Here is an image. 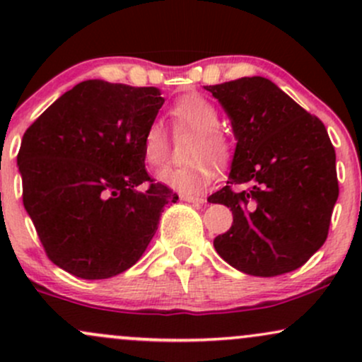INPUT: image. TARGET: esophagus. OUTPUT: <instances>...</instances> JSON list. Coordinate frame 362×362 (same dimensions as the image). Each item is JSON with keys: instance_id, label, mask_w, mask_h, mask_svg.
<instances>
[{"instance_id": "obj_1", "label": "esophagus", "mask_w": 362, "mask_h": 362, "mask_svg": "<svg viewBox=\"0 0 362 362\" xmlns=\"http://www.w3.org/2000/svg\"><path fill=\"white\" fill-rule=\"evenodd\" d=\"M180 199L185 202H195V204H204L206 201L202 195H195V194H182Z\"/></svg>"}]
</instances>
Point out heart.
I'll list each match as a JSON object with an SVG mask.
<instances>
[{
  "instance_id": "1",
  "label": "heart",
  "mask_w": 362,
  "mask_h": 362,
  "mask_svg": "<svg viewBox=\"0 0 362 362\" xmlns=\"http://www.w3.org/2000/svg\"><path fill=\"white\" fill-rule=\"evenodd\" d=\"M168 117L172 120L173 132H194L190 143L189 160H195L187 167L167 168L158 175V180L170 189L184 194L201 190L216 175L214 163L224 167L233 155V144L230 136L219 127L221 115L218 107L206 97L189 93L177 98L170 107ZM144 161L153 168H161L168 161L170 139L158 122L149 124L143 136Z\"/></svg>"
}]
</instances>
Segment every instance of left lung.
<instances>
[{
	"instance_id": "left-lung-1",
	"label": "left lung",
	"mask_w": 362,
	"mask_h": 362,
	"mask_svg": "<svg viewBox=\"0 0 362 362\" xmlns=\"http://www.w3.org/2000/svg\"><path fill=\"white\" fill-rule=\"evenodd\" d=\"M230 115L236 143L230 180L207 201L233 224L214 248L231 267L274 277L325 243L339 197L335 149L323 122L267 78L206 86Z\"/></svg>"
}]
</instances>
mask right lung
Listing matches in <instances>:
<instances>
[{
	"label": "right lung",
	"instance_id": "add662e5",
	"mask_svg": "<svg viewBox=\"0 0 362 362\" xmlns=\"http://www.w3.org/2000/svg\"><path fill=\"white\" fill-rule=\"evenodd\" d=\"M163 102L155 86L88 80L25 131L16 156L23 206L62 271L81 279L127 271L155 236L163 207L177 202L148 175L141 149Z\"/></svg>",
	"mask_w": 362,
	"mask_h": 362
}]
</instances>
